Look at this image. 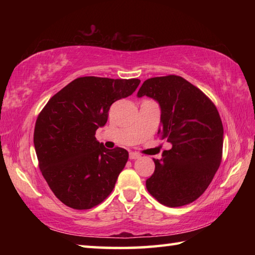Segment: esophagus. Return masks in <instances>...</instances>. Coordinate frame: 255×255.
<instances>
[{"label":"esophagus","instance_id":"34e87169","mask_svg":"<svg viewBox=\"0 0 255 255\" xmlns=\"http://www.w3.org/2000/svg\"><path fill=\"white\" fill-rule=\"evenodd\" d=\"M140 157V155L138 154V153H136V152H130L129 153V158L130 159H137V158H139Z\"/></svg>","mask_w":255,"mask_h":255}]
</instances>
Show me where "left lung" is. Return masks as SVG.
<instances>
[{
	"label": "left lung",
	"mask_w": 255,
	"mask_h": 255,
	"mask_svg": "<svg viewBox=\"0 0 255 255\" xmlns=\"http://www.w3.org/2000/svg\"><path fill=\"white\" fill-rule=\"evenodd\" d=\"M152 98L161 109L158 136L171 143L146 188L169 207L188 205L208 188L222 161L224 129L213 102L183 77L167 75L146 80L138 98Z\"/></svg>",
	"instance_id": "8db88e82"
}]
</instances>
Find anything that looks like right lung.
<instances>
[{"instance_id":"add662e5","label":"right lung","mask_w":255,"mask_h":255,"mask_svg":"<svg viewBox=\"0 0 255 255\" xmlns=\"http://www.w3.org/2000/svg\"><path fill=\"white\" fill-rule=\"evenodd\" d=\"M138 79L84 76L67 84L38 116L33 144L51 191L73 209H90L115 188L128 161L125 148L108 149L96 138L110 106L136 91Z\"/></svg>"}]
</instances>
